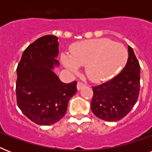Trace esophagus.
Instances as JSON below:
<instances>
[{
    "instance_id": "obj_1",
    "label": "esophagus",
    "mask_w": 152,
    "mask_h": 152,
    "mask_svg": "<svg viewBox=\"0 0 152 152\" xmlns=\"http://www.w3.org/2000/svg\"><path fill=\"white\" fill-rule=\"evenodd\" d=\"M85 86V84L83 83H82V82H80V81H79L78 83H77V84H76V88H77V90H80L81 88H83V87H84Z\"/></svg>"
}]
</instances>
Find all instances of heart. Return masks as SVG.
I'll return each instance as SVG.
<instances>
[{"label": "heart", "mask_w": 152, "mask_h": 152, "mask_svg": "<svg viewBox=\"0 0 152 152\" xmlns=\"http://www.w3.org/2000/svg\"><path fill=\"white\" fill-rule=\"evenodd\" d=\"M127 58V50L122 44L107 39H97L72 45L69 56L61 55V62L72 72L85 65L88 79L100 82L113 76L124 66Z\"/></svg>", "instance_id": "obj_1"}]
</instances>
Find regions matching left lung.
<instances>
[{
    "label": "left lung",
    "instance_id": "1",
    "mask_svg": "<svg viewBox=\"0 0 152 152\" xmlns=\"http://www.w3.org/2000/svg\"><path fill=\"white\" fill-rule=\"evenodd\" d=\"M122 71L110 80L92 87L91 107L96 117L107 121L125 118L137 102L140 88V67L131 46Z\"/></svg>",
    "mask_w": 152,
    "mask_h": 152
}]
</instances>
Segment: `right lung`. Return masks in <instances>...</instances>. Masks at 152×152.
Segmentation results:
<instances>
[{"label": "right lung", "instance_id": "1", "mask_svg": "<svg viewBox=\"0 0 152 152\" xmlns=\"http://www.w3.org/2000/svg\"><path fill=\"white\" fill-rule=\"evenodd\" d=\"M57 38L46 35L27 47L18 64L16 102L20 110L33 122L50 125L64 116L68 103L76 94V81L64 83L52 71L59 64Z\"/></svg>", "mask_w": 152, "mask_h": 152}]
</instances>
